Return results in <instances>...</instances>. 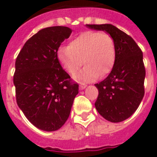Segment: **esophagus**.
Segmentation results:
<instances>
[{
	"label": "esophagus",
	"mask_w": 157,
	"mask_h": 157,
	"mask_svg": "<svg viewBox=\"0 0 157 157\" xmlns=\"http://www.w3.org/2000/svg\"><path fill=\"white\" fill-rule=\"evenodd\" d=\"M86 84L84 83H81L80 84V86H79V87H80V90H85V89L86 88Z\"/></svg>",
	"instance_id": "34e87169"
}]
</instances>
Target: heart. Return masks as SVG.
Listing matches in <instances>:
<instances>
[{
	"label": "heart",
	"mask_w": 157,
	"mask_h": 157,
	"mask_svg": "<svg viewBox=\"0 0 157 157\" xmlns=\"http://www.w3.org/2000/svg\"><path fill=\"white\" fill-rule=\"evenodd\" d=\"M117 51L114 39L108 33L98 31H86L58 50V59L69 74L73 75L86 67L74 79L81 82L95 81L111 72L116 63Z\"/></svg>",
	"instance_id": "b5f03b06"
}]
</instances>
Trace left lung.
<instances>
[{"mask_svg": "<svg viewBox=\"0 0 157 157\" xmlns=\"http://www.w3.org/2000/svg\"><path fill=\"white\" fill-rule=\"evenodd\" d=\"M86 27L104 31L114 39L116 63L107 78L95 84L98 96L94 105L108 121H123L134 114L144 96L146 71L143 52L131 36L112 24H87Z\"/></svg>", "mask_w": 157, "mask_h": 157, "instance_id": "left-lung-1", "label": "left lung"}]
</instances>
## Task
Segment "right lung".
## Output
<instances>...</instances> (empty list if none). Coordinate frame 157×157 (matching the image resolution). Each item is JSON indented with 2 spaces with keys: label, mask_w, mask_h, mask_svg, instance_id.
<instances>
[{
  "label": "right lung",
  "mask_w": 157,
  "mask_h": 157,
  "mask_svg": "<svg viewBox=\"0 0 157 157\" xmlns=\"http://www.w3.org/2000/svg\"><path fill=\"white\" fill-rule=\"evenodd\" d=\"M71 32L62 26L43 28L27 40L16 59L17 104L28 121L44 131L63 125L78 94V84L71 83L57 54Z\"/></svg>",
  "instance_id": "right-lung-1"
}]
</instances>
